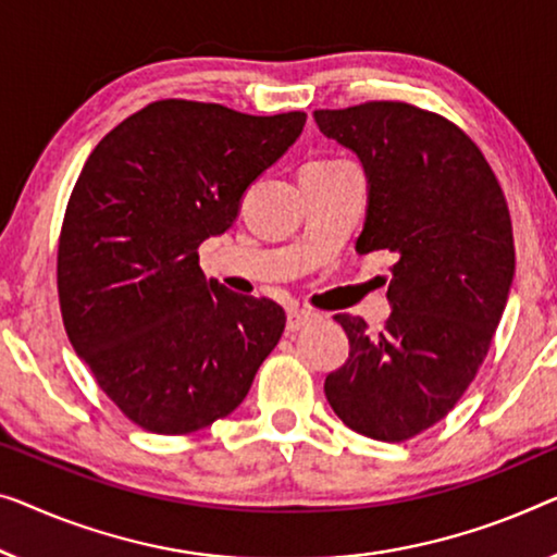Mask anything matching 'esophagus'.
I'll list each match as a JSON object with an SVG mask.
<instances>
[{
	"mask_svg": "<svg viewBox=\"0 0 557 557\" xmlns=\"http://www.w3.org/2000/svg\"><path fill=\"white\" fill-rule=\"evenodd\" d=\"M320 314L307 312V310H289L287 312V332H300L305 327H310L312 322H318Z\"/></svg>",
	"mask_w": 557,
	"mask_h": 557,
	"instance_id": "1",
	"label": "esophagus"
}]
</instances>
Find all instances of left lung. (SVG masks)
<instances>
[{
	"mask_svg": "<svg viewBox=\"0 0 557 557\" xmlns=\"http://www.w3.org/2000/svg\"><path fill=\"white\" fill-rule=\"evenodd\" d=\"M314 122L368 177L358 252L397 255L385 327L335 318L350 358L325 395L355 433L400 443L443 420L485 360L516 275L508 202L483 152L440 114L368 102Z\"/></svg>",
	"mask_w": 557,
	"mask_h": 557,
	"instance_id": "left-lung-1",
	"label": "left lung"
}]
</instances>
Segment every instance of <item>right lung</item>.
I'll return each instance as SVG.
<instances>
[{"label":"right lung","instance_id":"obj_1","mask_svg":"<svg viewBox=\"0 0 557 557\" xmlns=\"http://www.w3.org/2000/svg\"><path fill=\"white\" fill-rule=\"evenodd\" d=\"M305 120L162 99L82 168L57 255L64 330L107 397L149 433L225 418L280 343L285 310L207 280L197 247L232 227L247 187Z\"/></svg>","mask_w":557,"mask_h":557}]
</instances>
